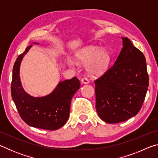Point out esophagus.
I'll use <instances>...</instances> for the list:
<instances>
[{"label":"esophagus","instance_id":"34e87169","mask_svg":"<svg viewBox=\"0 0 158 158\" xmlns=\"http://www.w3.org/2000/svg\"><path fill=\"white\" fill-rule=\"evenodd\" d=\"M89 79H87L86 77H84V78H83L81 79V83L82 84H89Z\"/></svg>","mask_w":158,"mask_h":158}]
</instances>
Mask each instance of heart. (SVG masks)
I'll list each match as a JSON object with an SVG mask.
<instances>
[{
  "mask_svg": "<svg viewBox=\"0 0 158 158\" xmlns=\"http://www.w3.org/2000/svg\"><path fill=\"white\" fill-rule=\"evenodd\" d=\"M77 60L82 63H87L88 73L92 75L102 74L109 68L110 63V56L107 51L95 46H88L79 50L76 53ZM69 65H74V60L69 58L68 60Z\"/></svg>",
  "mask_w": 158,
  "mask_h": 158,
  "instance_id": "obj_1",
  "label": "heart"
}]
</instances>
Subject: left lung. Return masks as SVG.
<instances>
[{
  "label": "left lung",
  "mask_w": 158,
  "mask_h": 158,
  "mask_svg": "<svg viewBox=\"0 0 158 158\" xmlns=\"http://www.w3.org/2000/svg\"><path fill=\"white\" fill-rule=\"evenodd\" d=\"M116 62L95 81L96 110L107 123L123 122L138 114L148 87L146 58L127 37Z\"/></svg>",
  "instance_id": "1"
}]
</instances>
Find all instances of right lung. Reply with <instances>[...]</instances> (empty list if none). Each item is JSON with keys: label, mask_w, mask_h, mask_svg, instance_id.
I'll return each instance as SVG.
<instances>
[{"label": "right lung", "mask_w": 158, "mask_h": 158, "mask_svg": "<svg viewBox=\"0 0 158 158\" xmlns=\"http://www.w3.org/2000/svg\"><path fill=\"white\" fill-rule=\"evenodd\" d=\"M31 47V44L29 45L24 52L19 56L13 67L12 100L26 124L44 130H58L68 121L72 98L80 88L79 80L74 77L60 81L52 93L44 97L35 98L28 94L21 85L19 69L21 60Z\"/></svg>", "instance_id": "1"}]
</instances>
